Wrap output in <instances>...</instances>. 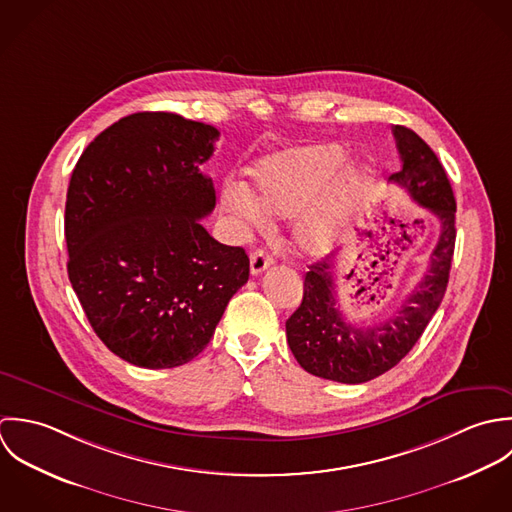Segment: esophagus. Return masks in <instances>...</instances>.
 Returning a JSON list of instances; mask_svg holds the SVG:
<instances>
[{"mask_svg": "<svg viewBox=\"0 0 512 512\" xmlns=\"http://www.w3.org/2000/svg\"><path fill=\"white\" fill-rule=\"evenodd\" d=\"M273 265V257H269L263 249L253 251L251 253V273L253 275H261L265 269H269Z\"/></svg>", "mask_w": 512, "mask_h": 512, "instance_id": "obj_1", "label": "esophagus"}]
</instances>
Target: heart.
Returning <instances> with one entry per match:
<instances>
[{
  "label": "heart",
  "mask_w": 512,
  "mask_h": 512,
  "mask_svg": "<svg viewBox=\"0 0 512 512\" xmlns=\"http://www.w3.org/2000/svg\"><path fill=\"white\" fill-rule=\"evenodd\" d=\"M346 156L340 142H310L269 154L251 168L253 196L239 184L225 186L221 207L245 231L265 227V212L287 219L303 211L295 243L303 253L324 255L344 237L372 178L368 164L344 162Z\"/></svg>",
  "instance_id": "obj_1"
}]
</instances>
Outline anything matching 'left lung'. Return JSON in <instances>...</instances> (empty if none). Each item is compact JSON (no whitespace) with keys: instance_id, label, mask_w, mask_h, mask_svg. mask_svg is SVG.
<instances>
[{"instance_id":"left-lung-1","label":"left lung","mask_w":512,"mask_h":512,"mask_svg":"<svg viewBox=\"0 0 512 512\" xmlns=\"http://www.w3.org/2000/svg\"><path fill=\"white\" fill-rule=\"evenodd\" d=\"M394 136L402 156L400 172L390 176L415 204L439 221V239L429 267L406 303L382 324L356 326L346 320L336 297L332 259L312 263L305 275L303 303L287 320V340L308 374L362 384L392 370L423 334L441 305L455 249V196L435 152L406 126Z\"/></svg>"}]
</instances>
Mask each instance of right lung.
I'll list each match as a JSON object with an SVG mask.
<instances>
[{
  "mask_svg": "<svg viewBox=\"0 0 512 512\" xmlns=\"http://www.w3.org/2000/svg\"><path fill=\"white\" fill-rule=\"evenodd\" d=\"M217 128L172 112H136L81 154L67 190V271L93 330L118 358L176 368L211 340L249 279L243 247L215 241L200 166Z\"/></svg>",
  "mask_w": 512,
  "mask_h": 512,
  "instance_id": "1",
  "label": "right lung"
}]
</instances>
